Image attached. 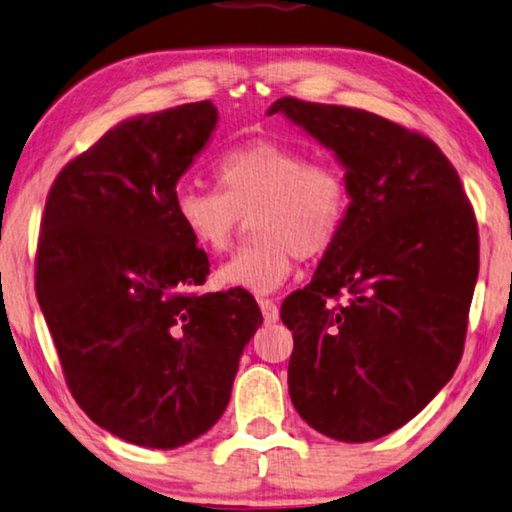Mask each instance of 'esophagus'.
<instances>
[{
  "mask_svg": "<svg viewBox=\"0 0 512 512\" xmlns=\"http://www.w3.org/2000/svg\"><path fill=\"white\" fill-rule=\"evenodd\" d=\"M258 307H261V311H263V318L268 323H274L279 318V307H277V302L274 300H270V298H261L258 300Z\"/></svg>",
  "mask_w": 512,
  "mask_h": 512,
  "instance_id": "34e87169",
  "label": "esophagus"
}]
</instances>
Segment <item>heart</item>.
Masks as SVG:
<instances>
[{
    "label": "heart",
    "mask_w": 512,
    "mask_h": 512,
    "mask_svg": "<svg viewBox=\"0 0 512 512\" xmlns=\"http://www.w3.org/2000/svg\"><path fill=\"white\" fill-rule=\"evenodd\" d=\"M217 191L180 187L175 217L198 249L224 256L251 219L254 242L219 268L224 286L270 293L291 277L295 261L323 256L346 224L351 189L332 161H307L277 140L233 145L212 168Z\"/></svg>",
    "instance_id": "1"
}]
</instances>
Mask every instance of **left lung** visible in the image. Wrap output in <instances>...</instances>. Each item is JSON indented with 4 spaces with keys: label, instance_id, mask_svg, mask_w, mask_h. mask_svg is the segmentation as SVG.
I'll list each match as a JSON object with an SVG mask.
<instances>
[{
    "label": "left lung",
    "instance_id": "1",
    "mask_svg": "<svg viewBox=\"0 0 512 512\" xmlns=\"http://www.w3.org/2000/svg\"><path fill=\"white\" fill-rule=\"evenodd\" d=\"M284 113L346 168L351 207L314 279L288 295V392L316 432L381 439L462 360L480 244L455 166L425 133L360 108L284 96Z\"/></svg>",
    "mask_w": 512,
    "mask_h": 512
}]
</instances>
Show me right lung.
Wrapping results in <instances>:
<instances>
[{
  "instance_id": "right-lung-1",
  "label": "right lung",
  "mask_w": 512,
  "mask_h": 512,
  "mask_svg": "<svg viewBox=\"0 0 512 512\" xmlns=\"http://www.w3.org/2000/svg\"><path fill=\"white\" fill-rule=\"evenodd\" d=\"M217 117L198 101L124 120L59 170L41 217L36 298L66 385L136 446L205 434L263 323L244 288L198 291L210 261L175 217V184Z\"/></svg>"
}]
</instances>
